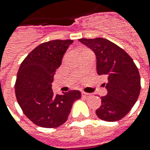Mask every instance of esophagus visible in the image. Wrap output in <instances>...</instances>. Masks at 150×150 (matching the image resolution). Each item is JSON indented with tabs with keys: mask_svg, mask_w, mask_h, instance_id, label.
I'll return each mask as SVG.
<instances>
[{
	"mask_svg": "<svg viewBox=\"0 0 150 150\" xmlns=\"http://www.w3.org/2000/svg\"><path fill=\"white\" fill-rule=\"evenodd\" d=\"M81 95H82V97H83V98H89L91 96H92V94H90V93H84V92H82L81 93Z\"/></svg>",
	"mask_w": 150,
	"mask_h": 150,
	"instance_id": "obj_1",
	"label": "esophagus"
}]
</instances>
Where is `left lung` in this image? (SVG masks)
Returning <instances> with one entry per match:
<instances>
[{
	"label": "left lung",
	"mask_w": 150,
	"mask_h": 150,
	"mask_svg": "<svg viewBox=\"0 0 150 150\" xmlns=\"http://www.w3.org/2000/svg\"><path fill=\"white\" fill-rule=\"evenodd\" d=\"M97 56V71L106 79L107 95L100 97L97 110L99 119L115 122L129 113L141 92V77L132 58L111 41L104 38L79 39Z\"/></svg>",
	"instance_id": "obj_1"
}]
</instances>
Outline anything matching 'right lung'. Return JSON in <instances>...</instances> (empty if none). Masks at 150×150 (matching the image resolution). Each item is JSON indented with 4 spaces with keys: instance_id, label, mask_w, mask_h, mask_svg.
<instances>
[{
    "instance_id": "add662e5",
    "label": "right lung",
    "mask_w": 150,
    "mask_h": 150,
    "mask_svg": "<svg viewBox=\"0 0 150 150\" xmlns=\"http://www.w3.org/2000/svg\"><path fill=\"white\" fill-rule=\"evenodd\" d=\"M72 40H54L40 44L21 63L15 82V95L24 115L35 125L53 128L68 119L72 105L81 97L78 90L55 95L53 76L62 64Z\"/></svg>"
}]
</instances>
